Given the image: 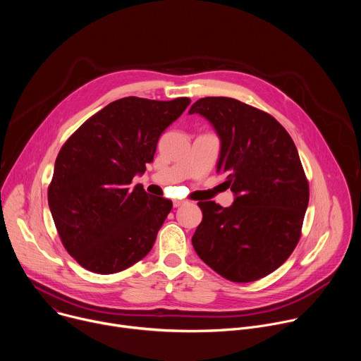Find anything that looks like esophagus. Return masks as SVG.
I'll return each instance as SVG.
<instances>
[{
	"label": "esophagus",
	"instance_id": "34e87169",
	"mask_svg": "<svg viewBox=\"0 0 361 361\" xmlns=\"http://www.w3.org/2000/svg\"><path fill=\"white\" fill-rule=\"evenodd\" d=\"M183 204H184V201H181V200H173V205H174L176 209H177V207H181Z\"/></svg>",
	"mask_w": 361,
	"mask_h": 361
}]
</instances>
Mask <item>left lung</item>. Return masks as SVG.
I'll return each instance as SVG.
<instances>
[{
	"label": "left lung",
	"instance_id": "1",
	"mask_svg": "<svg viewBox=\"0 0 361 361\" xmlns=\"http://www.w3.org/2000/svg\"><path fill=\"white\" fill-rule=\"evenodd\" d=\"M216 128L219 173L235 194L230 207L198 201L202 221L191 241L200 259L234 283L263 279L294 251L308 205V181L294 141L269 113L228 97L191 106Z\"/></svg>",
	"mask_w": 361,
	"mask_h": 361
}]
</instances>
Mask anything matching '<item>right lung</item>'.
Returning <instances> with one entry per match:
<instances>
[{
	"label": "right lung",
	"mask_w": 361,
	"mask_h": 361,
	"mask_svg": "<svg viewBox=\"0 0 361 361\" xmlns=\"http://www.w3.org/2000/svg\"><path fill=\"white\" fill-rule=\"evenodd\" d=\"M191 102L126 97L90 117L61 147L48 205L63 245L84 269L114 274L149 252L173 202L130 185L161 133Z\"/></svg>",
	"instance_id": "right-lung-1"
}]
</instances>
